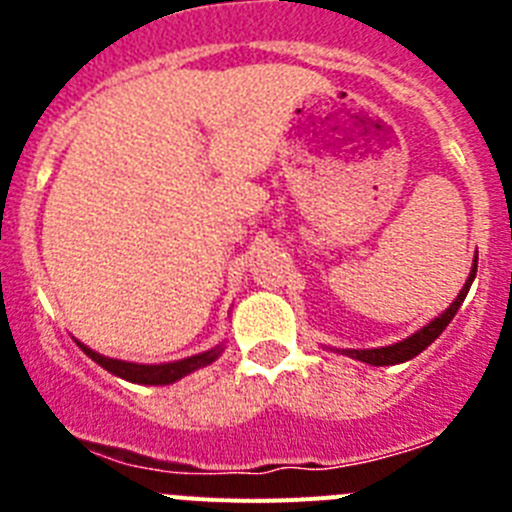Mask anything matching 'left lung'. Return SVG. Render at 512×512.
Wrapping results in <instances>:
<instances>
[{
    "label": "left lung",
    "instance_id": "obj_1",
    "mask_svg": "<svg viewBox=\"0 0 512 512\" xmlns=\"http://www.w3.org/2000/svg\"><path fill=\"white\" fill-rule=\"evenodd\" d=\"M474 277H477V256H474V264H472V271H469L467 282H464V287H461V292L456 295V300L451 302L446 310L438 315V318H433L431 323H425L423 328L415 330L413 336L402 338L400 343H392V346H382V348H333V351H341V354L351 356V359L356 361H364V364H372V366H392V364H405V361L415 359L418 354H423L425 348L431 346L433 341H436L438 336H441L443 330H446V325L454 320L456 310L461 307V302H464V297H467L469 287H472Z\"/></svg>",
    "mask_w": 512,
    "mask_h": 512
}]
</instances>
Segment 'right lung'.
Listing matches in <instances>:
<instances>
[{
	"label": "right lung",
	"instance_id": "add662e5",
	"mask_svg": "<svg viewBox=\"0 0 512 512\" xmlns=\"http://www.w3.org/2000/svg\"><path fill=\"white\" fill-rule=\"evenodd\" d=\"M76 346L84 351L92 361H97L102 369H107L110 374L115 377L125 379V382H133V384H174L179 382L182 377L187 374L197 372L202 366L212 364L217 356L223 354V343H217L215 348L210 351H202V354H194L187 356V359H179V361H169V364H133V361H122V359H110V356H102L97 351H92L89 346H84L81 341H76Z\"/></svg>",
	"mask_w": 512,
	"mask_h": 512
}]
</instances>
